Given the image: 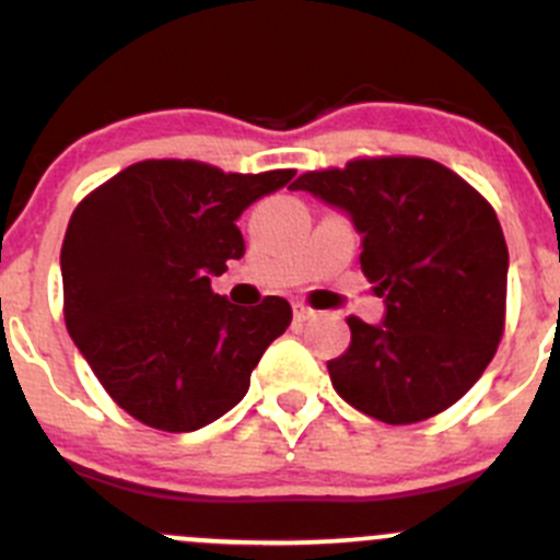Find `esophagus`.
Masks as SVG:
<instances>
[{
	"mask_svg": "<svg viewBox=\"0 0 560 560\" xmlns=\"http://www.w3.org/2000/svg\"><path fill=\"white\" fill-rule=\"evenodd\" d=\"M314 316V312L308 306H303V303H298L295 306V322H308Z\"/></svg>",
	"mask_w": 560,
	"mask_h": 560,
	"instance_id": "34e87169",
	"label": "esophagus"
}]
</instances>
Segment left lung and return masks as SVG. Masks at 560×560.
<instances>
[{
    "label": "left lung",
    "instance_id": "8db88e82",
    "mask_svg": "<svg viewBox=\"0 0 560 560\" xmlns=\"http://www.w3.org/2000/svg\"><path fill=\"white\" fill-rule=\"evenodd\" d=\"M363 235L360 268L385 298L380 325L349 316L352 341L330 360L336 393L387 425L450 409L471 389L504 336L506 252L490 202L422 156H374L303 173Z\"/></svg>",
    "mask_w": 560,
    "mask_h": 560
}]
</instances>
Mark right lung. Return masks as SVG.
<instances>
[{
	"label": "right lung",
	"instance_id": "add662e5",
	"mask_svg": "<svg viewBox=\"0 0 560 560\" xmlns=\"http://www.w3.org/2000/svg\"><path fill=\"white\" fill-rule=\"evenodd\" d=\"M292 175L145 160L72 211L61 244L67 330L107 395L143 425L186 433L228 415L290 327L284 298L235 306L211 276L244 257L241 213Z\"/></svg>",
	"mask_w": 560,
	"mask_h": 560
}]
</instances>
